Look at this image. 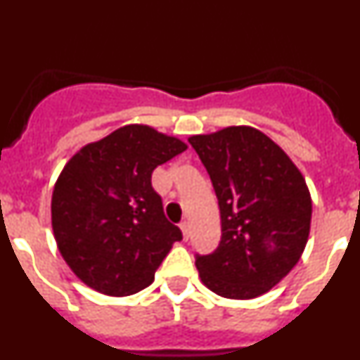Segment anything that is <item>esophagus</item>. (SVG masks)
<instances>
[{"label": "esophagus", "instance_id": "34e87169", "mask_svg": "<svg viewBox=\"0 0 360 360\" xmlns=\"http://www.w3.org/2000/svg\"><path fill=\"white\" fill-rule=\"evenodd\" d=\"M180 229H182L184 240H189V238H191V225H189V221H182V224H180Z\"/></svg>", "mask_w": 360, "mask_h": 360}]
</instances>
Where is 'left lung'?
Returning <instances> with one entry per match:
<instances>
[{
  "mask_svg": "<svg viewBox=\"0 0 360 360\" xmlns=\"http://www.w3.org/2000/svg\"><path fill=\"white\" fill-rule=\"evenodd\" d=\"M221 216V240L196 269L209 290L254 299L276 287L299 262L310 234L311 198L301 171L265 133L231 126L193 135Z\"/></svg>",
  "mask_w": 360,
  "mask_h": 360,
  "instance_id": "left-lung-1",
  "label": "left lung"
}]
</instances>
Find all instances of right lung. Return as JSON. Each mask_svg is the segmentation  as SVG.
I'll use <instances>...</instances> for the list:
<instances>
[{
    "instance_id": "obj_1",
    "label": "right lung",
    "mask_w": 360,
    "mask_h": 360,
    "mask_svg": "<svg viewBox=\"0 0 360 360\" xmlns=\"http://www.w3.org/2000/svg\"><path fill=\"white\" fill-rule=\"evenodd\" d=\"M186 149L176 136L129 124L70 158L53 187L52 229L63 259L84 285L117 297L151 285L182 240L151 173Z\"/></svg>"
}]
</instances>
